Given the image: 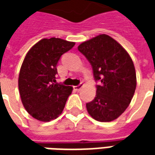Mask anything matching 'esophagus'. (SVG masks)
<instances>
[{
	"label": "esophagus",
	"mask_w": 155,
	"mask_h": 155,
	"mask_svg": "<svg viewBox=\"0 0 155 155\" xmlns=\"http://www.w3.org/2000/svg\"><path fill=\"white\" fill-rule=\"evenodd\" d=\"M81 88H82V84H79V85L74 86V90H75V91H80Z\"/></svg>",
	"instance_id": "1"
}]
</instances>
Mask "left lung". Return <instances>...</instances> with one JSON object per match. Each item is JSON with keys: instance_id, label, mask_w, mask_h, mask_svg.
I'll list each match as a JSON object with an SVG mask.
<instances>
[{"instance_id": "1", "label": "left lung", "mask_w": 155, "mask_h": 155, "mask_svg": "<svg viewBox=\"0 0 155 155\" xmlns=\"http://www.w3.org/2000/svg\"><path fill=\"white\" fill-rule=\"evenodd\" d=\"M78 50L91 63L96 95L86 104L88 113L101 122H110L123 114L136 89L133 61L120 44L107 35H100L81 43Z\"/></svg>"}]
</instances>
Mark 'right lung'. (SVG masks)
<instances>
[{
    "instance_id": "right-lung-1",
    "label": "right lung",
    "mask_w": 155,
    "mask_h": 155,
    "mask_svg": "<svg viewBox=\"0 0 155 155\" xmlns=\"http://www.w3.org/2000/svg\"><path fill=\"white\" fill-rule=\"evenodd\" d=\"M74 44L54 37L42 39L25 55L19 74V91L25 109L36 120L51 121L64 110L73 88L56 83V65Z\"/></svg>"
}]
</instances>
